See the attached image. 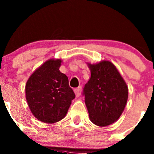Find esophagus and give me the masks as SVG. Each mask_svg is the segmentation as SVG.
Masks as SVG:
<instances>
[{
    "instance_id": "esophagus-1",
    "label": "esophagus",
    "mask_w": 154,
    "mask_h": 154,
    "mask_svg": "<svg viewBox=\"0 0 154 154\" xmlns=\"http://www.w3.org/2000/svg\"><path fill=\"white\" fill-rule=\"evenodd\" d=\"M81 91H82V88L81 87H78L74 89V93H75V95L77 97H79L80 96Z\"/></svg>"
}]
</instances>
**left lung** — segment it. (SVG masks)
I'll use <instances>...</instances> for the list:
<instances>
[{
    "label": "left lung",
    "instance_id": "8db88e82",
    "mask_svg": "<svg viewBox=\"0 0 154 154\" xmlns=\"http://www.w3.org/2000/svg\"><path fill=\"white\" fill-rule=\"evenodd\" d=\"M87 64L91 77L83 94L89 118L96 126H109L124 112L129 89L116 66L109 60Z\"/></svg>",
    "mask_w": 154,
    "mask_h": 154
}]
</instances>
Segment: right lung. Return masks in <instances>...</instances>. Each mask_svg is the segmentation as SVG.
Returning <instances> with one entry per match:
<instances>
[{
    "instance_id": "add662e5",
    "label": "right lung",
    "mask_w": 154,
    "mask_h": 154,
    "mask_svg": "<svg viewBox=\"0 0 154 154\" xmlns=\"http://www.w3.org/2000/svg\"><path fill=\"white\" fill-rule=\"evenodd\" d=\"M60 59H50L33 72L25 85V98L32 114L38 121L53 124L65 117L72 99L69 79L60 72Z\"/></svg>"
}]
</instances>
